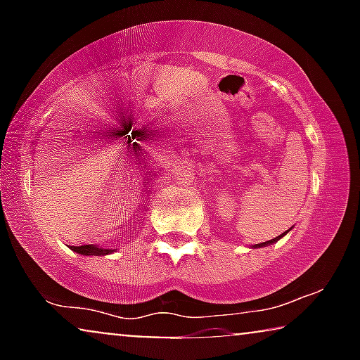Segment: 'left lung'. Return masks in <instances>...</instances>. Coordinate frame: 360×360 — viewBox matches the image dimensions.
I'll list each match as a JSON object with an SVG mask.
<instances>
[{
    "instance_id": "obj_1",
    "label": "left lung",
    "mask_w": 360,
    "mask_h": 360,
    "mask_svg": "<svg viewBox=\"0 0 360 360\" xmlns=\"http://www.w3.org/2000/svg\"><path fill=\"white\" fill-rule=\"evenodd\" d=\"M283 235H284V233H281V235H279V237L272 238V240H267V242H262V243H255V247H264V245H269V243H274L276 240H279V238H281V237H283Z\"/></svg>"
}]
</instances>
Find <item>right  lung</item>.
<instances>
[{
  "mask_svg": "<svg viewBox=\"0 0 360 360\" xmlns=\"http://www.w3.org/2000/svg\"><path fill=\"white\" fill-rule=\"evenodd\" d=\"M71 249L82 255H106L111 252L110 249H100V247H96V245H79V247L72 245Z\"/></svg>",
  "mask_w": 360,
  "mask_h": 360,
  "instance_id": "add662e5",
  "label": "right lung"
}]
</instances>
